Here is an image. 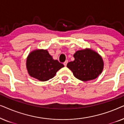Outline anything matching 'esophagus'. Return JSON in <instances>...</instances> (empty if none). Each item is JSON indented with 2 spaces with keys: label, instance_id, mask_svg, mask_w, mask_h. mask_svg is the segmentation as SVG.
I'll return each mask as SVG.
<instances>
[{
  "label": "esophagus",
  "instance_id": "1",
  "mask_svg": "<svg viewBox=\"0 0 124 124\" xmlns=\"http://www.w3.org/2000/svg\"><path fill=\"white\" fill-rule=\"evenodd\" d=\"M68 62V60H66L65 62H64V66H65V67H66V66H67Z\"/></svg>",
  "mask_w": 124,
  "mask_h": 124
}]
</instances>
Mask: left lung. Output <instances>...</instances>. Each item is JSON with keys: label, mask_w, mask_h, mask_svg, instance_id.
<instances>
[{"label": "left lung", "mask_w": 124, "mask_h": 124, "mask_svg": "<svg viewBox=\"0 0 124 124\" xmlns=\"http://www.w3.org/2000/svg\"><path fill=\"white\" fill-rule=\"evenodd\" d=\"M73 57L74 60L69 62L67 67L79 80H93L102 72L104 67L103 59L95 51L89 48L77 51Z\"/></svg>", "instance_id": "1"}]
</instances>
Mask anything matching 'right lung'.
Returning a JSON list of instances; mask_svg holds the SVG:
<instances>
[{
	"label": "right lung",
	"instance_id": "1",
	"mask_svg": "<svg viewBox=\"0 0 124 124\" xmlns=\"http://www.w3.org/2000/svg\"><path fill=\"white\" fill-rule=\"evenodd\" d=\"M26 65L29 74L40 81L52 78L57 71L64 67L57 60H54L47 50H35L30 52Z\"/></svg>",
	"mask_w": 124,
	"mask_h": 124
}]
</instances>
